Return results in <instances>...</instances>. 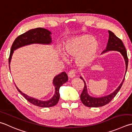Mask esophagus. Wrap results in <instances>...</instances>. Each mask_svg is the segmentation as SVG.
Masks as SVG:
<instances>
[{"label":"esophagus","mask_w":132,"mask_h":132,"mask_svg":"<svg viewBox=\"0 0 132 132\" xmlns=\"http://www.w3.org/2000/svg\"><path fill=\"white\" fill-rule=\"evenodd\" d=\"M76 71H75L74 70H71L69 71V72L68 76L70 77V78H73L75 76H76Z\"/></svg>","instance_id":"34e87169"}]
</instances>
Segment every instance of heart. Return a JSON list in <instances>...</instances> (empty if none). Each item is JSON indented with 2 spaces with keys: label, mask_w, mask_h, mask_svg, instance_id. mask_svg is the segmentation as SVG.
I'll use <instances>...</instances> for the list:
<instances>
[{
  "label": "heart",
  "mask_w": 132,
  "mask_h": 132,
  "mask_svg": "<svg viewBox=\"0 0 132 132\" xmlns=\"http://www.w3.org/2000/svg\"><path fill=\"white\" fill-rule=\"evenodd\" d=\"M99 43L89 34H81L68 39L64 43L63 52L69 57L76 56V62L79 66L90 65L96 58Z\"/></svg>",
  "instance_id": "obj_1"
}]
</instances>
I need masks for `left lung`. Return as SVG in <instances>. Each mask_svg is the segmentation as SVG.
Returning a JSON list of instances; mask_svg holds the SVG:
<instances>
[{
    "mask_svg": "<svg viewBox=\"0 0 132 132\" xmlns=\"http://www.w3.org/2000/svg\"><path fill=\"white\" fill-rule=\"evenodd\" d=\"M109 40H108L106 48V50H104L102 53L107 52L108 51H117L120 52L123 56V58L125 59L126 72L128 69V58L125 46L123 45L122 41L121 40L120 38L116 37V35H115L114 34L113 32L109 31ZM80 78H81V79H82V81H84L85 84L83 91H82L81 94V96H80V98H81V101L83 103V104L84 105L90 108H97L103 106L108 104V103H109L114 98L116 94H117L118 93V92H119L121 86H122L123 82L124 81L125 79V78L123 79V81L122 82V83L120 84L119 87H118L114 92L112 93V94L102 97L95 98L90 96V95L87 94L86 83H85L84 79L82 78L81 77H80Z\"/></svg>",
    "mask_w": 132,
    "mask_h": 132,
    "instance_id": "8db88e82",
    "label": "left lung"
}]
</instances>
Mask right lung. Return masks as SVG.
Segmentation results:
<instances>
[{
    "label": "right lung",
    "mask_w": 132,
    "mask_h": 132,
    "mask_svg": "<svg viewBox=\"0 0 132 132\" xmlns=\"http://www.w3.org/2000/svg\"><path fill=\"white\" fill-rule=\"evenodd\" d=\"M51 34V33L50 31L45 29V28H36L28 30L26 32L18 36L15 39L11 46L9 58V68L10 61H11V56L13 53H14V50H16L18 48L22 47V46L30 45V44L32 43L50 44L51 42V38L50 36ZM68 80V75L66 74L65 72H62V73L59 74L54 78L53 80V84L55 89V94L54 95L53 98H51V99L47 101H43L38 100L37 99L34 98L32 97L28 96L26 94L23 93L22 92H20L17 87H16L18 91L20 93V94L28 102L31 103L33 105L39 107L50 108L55 106L58 102L59 96H60L59 93V88Z\"/></svg>",
    "instance_id": "add662e5"
}]
</instances>
